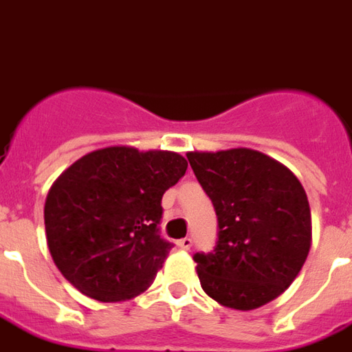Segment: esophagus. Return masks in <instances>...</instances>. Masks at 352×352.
Segmentation results:
<instances>
[{"instance_id":"obj_1","label":"esophagus","mask_w":352,"mask_h":352,"mask_svg":"<svg viewBox=\"0 0 352 352\" xmlns=\"http://www.w3.org/2000/svg\"><path fill=\"white\" fill-rule=\"evenodd\" d=\"M177 244H179V248L190 250L192 248V239H190V236H184V239H181V241L177 242Z\"/></svg>"}]
</instances>
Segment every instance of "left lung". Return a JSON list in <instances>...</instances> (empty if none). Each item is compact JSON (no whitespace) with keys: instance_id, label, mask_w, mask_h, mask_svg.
<instances>
[{"instance_id":"left-lung-1","label":"left lung","mask_w":352,"mask_h":352,"mask_svg":"<svg viewBox=\"0 0 352 352\" xmlns=\"http://www.w3.org/2000/svg\"><path fill=\"white\" fill-rule=\"evenodd\" d=\"M218 216L212 252L194 256L203 291L233 309H256L293 283L311 246L306 192L291 169L252 149L188 153Z\"/></svg>"}]
</instances>
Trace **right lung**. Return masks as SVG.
<instances>
[{"mask_svg":"<svg viewBox=\"0 0 352 352\" xmlns=\"http://www.w3.org/2000/svg\"><path fill=\"white\" fill-rule=\"evenodd\" d=\"M186 168L171 151L106 147L65 169L44 205L48 250L61 274L100 302L143 293L173 248L160 236L162 196Z\"/></svg>","mask_w":352,"mask_h":352,"instance_id":"right-lung-1","label":"right lung"}]
</instances>
